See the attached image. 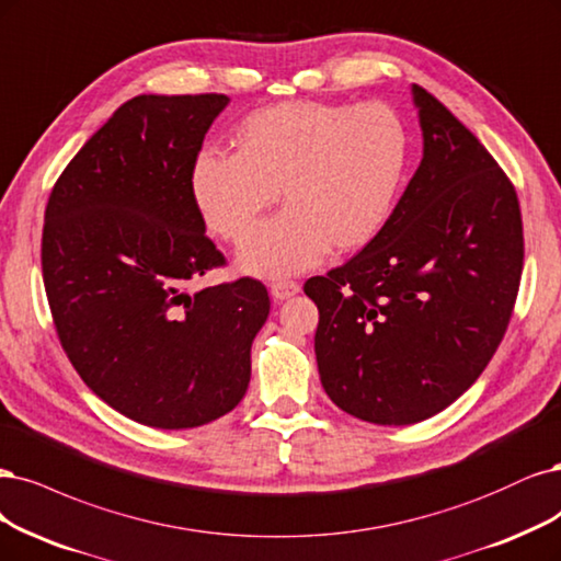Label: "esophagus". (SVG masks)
<instances>
[{"label":"esophagus","instance_id":"esophagus-1","mask_svg":"<svg viewBox=\"0 0 561 561\" xmlns=\"http://www.w3.org/2000/svg\"><path fill=\"white\" fill-rule=\"evenodd\" d=\"M299 283H295V280H276V283H272V297L276 299V301H285V299H289V297H295V295H299Z\"/></svg>","mask_w":561,"mask_h":561}]
</instances>
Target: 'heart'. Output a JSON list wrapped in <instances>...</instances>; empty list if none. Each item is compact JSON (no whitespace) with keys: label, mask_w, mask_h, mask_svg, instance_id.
<instances>
[{"label":"heart","mask_w":561,"mask_h":561,"mask_svg":"<svg viewBox=\"0 0 561 561\" xmlns=\"http://www.w3.org/2000/svg\"><path fill=\"white\" fill-rule=\"evenodd\" d=\"M231 156L204 150L190 169V195L204 222L227 241H243L245 274H299L327 250L351 253L388 220L405 167L409 134L380 102H280L248 113L231 131Z\"/></svg>","instance_id":"1"}]
</instances>
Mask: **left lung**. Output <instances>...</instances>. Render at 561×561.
I'll use <instances>...</instances> for the list:
<instances>
[{
  "label": "left lung",
  "instance_id": "8db88e82",
  "mask_svg": "<svg viewBox=\"0 0 561 561\" xmlns=\"http://www.w3.org/2000/svg\"><path fill=\"white\" fill-rule=\"evenodd\" d=\"M422 160L374 241L304 293L320 311L316 359L341 411L374 424L440 413L485 369L523 276L517 195L436 96L411 85Z\"/></svg>",
  "mask_w": 561,
  "mask_h": 561
}]
</instances>
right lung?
<instances>
[{"label":"right lung","instance_id":"add662e5","mask_svg":"<svg viewBox=\"0 0 561 561\" xmlns=\"http://www.w3.org/2000/svg\"><path fill=\"white\" fill-rule=\"evenodd\" d=\"M225 94H139L76 152L44 218L42 266L57 336L88 388L125 417L190 430L250 382L266 287L192 289L225 260L190 195V169Z\"/></svg>","mask_w":561,"mask_h":561}]
</instances>
